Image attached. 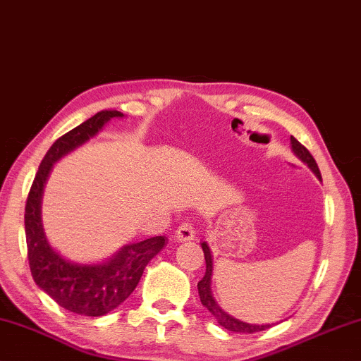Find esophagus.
Instances as JSON below:
<instances>
[{
  "mask_svg": "<svg viewBox=\"0 0 361 361\" xmlns=\"http://www.w3.org/2000/svg\"><path fill=\"white\" fill-rule=\"evenodd\" d=\"M195 227H192L191 222H181V224L176 227L175 238L178 242H190L195 238Z\"/></svg>",
  "mask_w": 361,
  "mask_h": 361,
  "instance_id": "obj_1",
  "label": "esophagus"
}]
</instances>
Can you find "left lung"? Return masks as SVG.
<instances>
[{"mask_svg":"<svg viewBox=\"0 0 361 361\" xmlns=\"http://www.w3.org/2000/svg\"><path fill=\"white\" fill-rule=\"evenodd\" d=\"M291 147H293L294 154H296L299 159L304 161V164H307L309 169H311L314 173H316L317 178L321 180V171H319V166L316 164V160H314V157L311 155V152H309L306 147H304L298 139H294L293 135H291ZM201 247H202V252H204L206 275L202 276V280L200 283H197V291H200V298H201L202 306H204L207 311H209L212 316L216 317L217 324H219L221 327L227 329V331L240 332V334H255V332H262V331H267V329H270L271 327L270 324H267V326L247 324V322L238 321V319L232 317L227 312L222 311V309L219 307V304L214 301V298H212V293H211V276H212V257H211V250H209V247H207L206 242H202Z\"/></svg>","mask_w":361,"mask_h":361,"instance_id":"8db88e82","label":"left lung"}]
</instances>
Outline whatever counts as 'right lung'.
Instances as JSON below:
<instances>
[{"mask_svg": "<svg viewBox=\"0 0 361 361\" xmlns=\"http://www.w3.org/2000/svg\"><path fill=\"white\" fill-rule=\"evenodd\" d=\"M113 118H123V114L119 111H101L54 142L30 185L24 212L29 268L35 284L60 307L90 317L104 316L124 302L135 289L147 263L165 245L164 235L150 237L124 247L104 263L77 265L60 257L45 238L40 197L54 161L93 137Z\"/></svg>", "mask_w": 361, "mask_h": 361, "instance_id": "obj_1", "label": "right lung"}]
</instances>
